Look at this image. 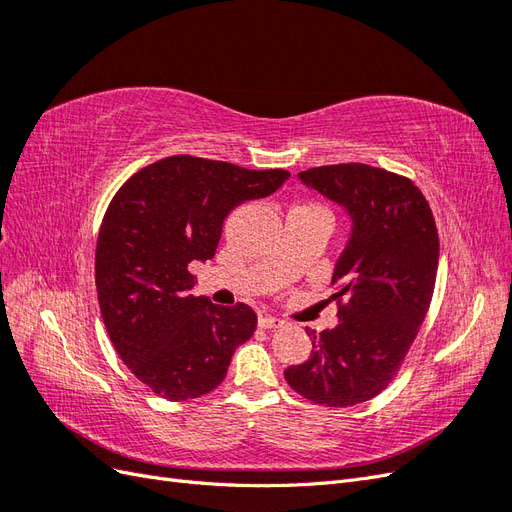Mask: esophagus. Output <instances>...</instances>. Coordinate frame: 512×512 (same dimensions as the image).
Segmentation results:
<instances>
[{
	"label": "esophagus",
	"mask_w": 512,
	"mask_h": 512,
	"mask_svg": "<svg viewBox=\"0 0 512 512\" xmlns=\"http://www.w3.org/2000/svg\"><path fill=\"white\" fill-rule=\"evenodd\" d=\"M282 324H284V320L273 318V316H260L258 318V327H262V329H280Z\"/></svg>",
	"instance_id": "obj_1"
}]
</instances>
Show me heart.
<instances>
[{
    "label": "heart",
    "instance_id": "1",
    "mask_svg": "<svg viewBox=\"0 0 512 512\" xmlns=\"http://www.w3.org/2000/svg\"><path fill=\"white\" fill-rule=\"evenodd\" d=\"M297 207H314V205H297Z\"/></svg>",
    "mask_w": 512,
    "mask_h": 512
}]
</instances>
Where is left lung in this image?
I'll return each instance as SVG.
<instances>
[{
	"mask_svg": "<svg viewBox=\"0 0 512 512\" xmlns=\"http://www.w3.org/2000/svg\"><path fill=\"white\" fill-rule=\"evenodd\" d=\"M299 179L342 205L352 232L331 284L339 322L312 337V356L284 371L305 399L348 408L376 397L395 378L436 286L440 241L423 192L367 164H331Z\"/></svg>",
	"mask_w": 512,
	"mask_h": 512,
	"instance_id": "obj_1",
	"label": "left lung"
}]
</instances>
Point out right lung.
I'll return each mask as SVG.
<instances>
[{
	"instance_id": "right-lung-1",
	"label": "right lung",
	"mask_w": 512,
	"mask_h": 512,
	"mask_svg": "<svg viewBox=\"0 0 512 512\" xmlns=\"http://www.w3.org/2000/svg\"><path fill=\"white\" fill-rule=\"evenodd\" d=\"M288 170L170 156L134 173L108 205L96 247V290L108 337L132 374L170 401L220 386L256 329L250 305L190 294L194 260L215 256L228 213L273 194Z\"/></svg>"
}]
</instances>
